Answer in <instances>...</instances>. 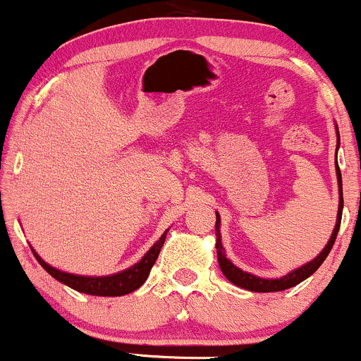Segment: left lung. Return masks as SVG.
I'll list each match as a JSON object with an SVG mask.
<instances>
[{
	"label": "left lung",
	"instance_id": "1",
	"mask_svg": "<svg viewBox=\"0 0 361 361\" xmlns=\"http://www.w3.org/2000/svg\"><path fill=\"white\" fill-rule=\"evenodd\" d=\"M336 133H338V145H336V176H338V188H339V207H338V219H336V226L332 229V235L329 241L324 247V250L312 259L310 262L300 265V267L293 269L291 272H288L286 276L283 277H277V279H265V277H259V276H253L252 272L247 271H241L240 267H236L231 260L226 257V250L221 243V216L216 212V248H217V262H219L221 271L226 276V279L229 283H233L235 286L243 288V290L248 291H255V293H272V291H283L288 290V288L296 286L300 284L302 281L310 277L317 269L322 265L326 257L331 252L332 245H334L336 236H338L339 231V226H341V216H343V180H341V171H339V164H338V149H339V130L338 125H336Z\"/></svg>",
	"mask_w": 361,
	"mask_h": 361
}]
</instances>
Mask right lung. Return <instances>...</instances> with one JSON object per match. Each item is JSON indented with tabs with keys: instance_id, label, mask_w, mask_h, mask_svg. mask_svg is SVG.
I'll list each match as a JSON object with an SVG mask.
<instances>
[{
	"instance_id": "1",
	"label": "right lung",
	"mask_w": 361,
	"mask_h": 361,
	"mask_svg": "<svg viewBox=\"0 0 361 361\" xmlns=\"http://www.w3.org/2000/svg\"><path fill=\"white\" fill-rule=\"evenodd\" d=\"M168 231L169 229H166V231L162 233L161 238L149 248V252L145 253L137 264H133L132 267L125 269V271H120L116 272V274H109V276H80V274H71V272L59 271V269L44 262L42 257L39 255L32 247L30 248H32V253L35 259H37V262L46 269V272H49L54 279L59 281V283L66 284V286L71 288V290L85 293V295H94V296H123L138 290V288L145 283V279L149 277L150 269H152V265L156 264L157 255H159L162 243H164Z\"/></svg>"
}]
</instances>
